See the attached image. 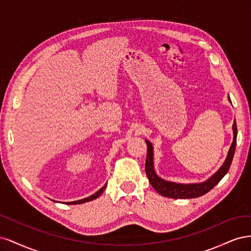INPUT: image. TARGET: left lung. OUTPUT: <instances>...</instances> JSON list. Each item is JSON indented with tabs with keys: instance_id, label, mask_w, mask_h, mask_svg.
<instances>
[{
	"instance_id": "obj_1",
	"label": "left lung",
	"mask_w": 251,
	"mask_h": 251,
	"mask_svg": "<svg viewBox=\"0 0 251 251\" xmlns=\"http://www.w3.org/2000/svg\"><path fill=\"white\" fill-rule=\"evenodd\" d=\"M230 101V98L228 97ZM231 102V101H230ZM233 130V140L231 146L229 148L228 154L225 159L224 163L221 168L219 169L217 173H215L212 176L207 179L206 181L202 182V183H192V184H181V183H175V182L166 181L158 176L154 169V155H153V146L148 140H146L148 146V153H147V160H146V173L149 178L150 183L155 188V191L163 197H168V198L173 199H192V198H198L200 196L208 193L211 188H214L221 179L229 171L231 161L233 159L235 146H237V124L235 120L232 125Z\"/></svg>"
}]
</instances>
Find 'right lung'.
I'll list each match as a JSON object with an SVG mask.
<instances>
[{
    "label": "right lung",
    "mask_w": 251,
    "mask_h": 251,
    "mask_svg": "<svg viewBox=\"0 0 251 251\" xmlns=\"http://www.w3.org/2000/svg\"><path fill=\"white\" fill-rule=\"evenodd\" d=\"M107 187V184H104V186H102L100 191H97L95 194H93L92 196H90V197H87V198H85V199H81V200H78V201H73V202H68L67 204H81V203H85V202H89V201H92V200H94V199H96V198H98V197H100L101 194H102V192L104 191V188Z\"/></svg>",
    "instance_id": "add662e5"
}]
</instances>
